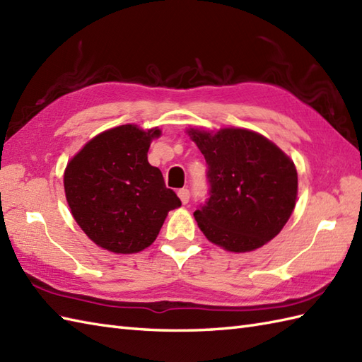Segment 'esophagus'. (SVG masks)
Masks as SVG:
<instances>
[{
	"label": "esophagus",
	"mask_w": 362,
	"mask_h": 362,
	"mask_svg": "<svg viewBox=\"0 0 362 362\" xmlns=\"http://www.w3.org/2000/svg\"><path fill=\"white\" fill-rule=\"evenodd\" d=\"M179 197H180V200H182V204L185 205V204H188V200H189V189L188 188H182V189H179Z\"/></svg>",
	"instance_id": "esophagus-1"
}]
</instances>
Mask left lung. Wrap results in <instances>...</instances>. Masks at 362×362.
<instances>
[{
    "instance_id": "left-lung-1",
    "label": "left lung",
    "mask_w": 362,
    "mask_h": 362,
    "mask_svg": "<svg viewBox=\"0 0 362 362\" xmlns=\"http://www.w3.org/2000/svg\"><path fill=\"white\" fill-rule=\"evenodd\" d=\"M188 136L208 165L209 197L194 211L206 239L245 253L277 236L298 197V173L290 157L248 129L191 128Z\"/></svg>"
}]
</instances>
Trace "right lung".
<instances>
[{"label":"right lung","mask_w":362,"mask_h":362,"mask_svg":"<svg viewBox=\"0 0 362 362\" xmlns=\"http://www.w3.org/2000/svg\"><path fill=\"white\" fill-rule=\"evenodd\" d=\"M160 129L122 124L89 140L64 171V192L75 222L86 236L112 253L149 247L168 213L182 205L166 188L148 149Z\"/></svg>","instance_id":"obj_1"}]
</instances>
